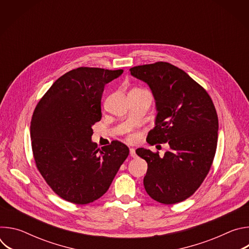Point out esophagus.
<instances>
[{
	"label": "esophagus",
	"mask_w": 249,
	"mask_h": 249,
	"mask_svg": "<svg viewBox=\"0 0 249 249\" xmlns=\"http://www.w3.org/2000/svg\"><path fill=\"white\" fill-rule=\"evenodd\" d=\"M130 156L132 157V158H136L137 157V155H136V151H135V149H130Z\"/></svg>",
	"instance_id": "esophagus-1"
}]
</instances>
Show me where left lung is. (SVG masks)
Returning <instances> with one entry per match:
<instances>
[{
	"mask_svg": "<svg viewBox=\"0 0 249 249\" xmlns=\"http://www.w3.org/2000/svg\"><path fill=\"white\" fill-rule=\"evenodd\" d=\"M130 72L150 87L156 100V126L148 143L170 148L163 157L136 150L148 163L145 189L162 204L184 201L200 187L216 154L219 121L214 103L188 74L169 63L137 66Z\"/></svg>",
	"mask_w": 249,
	"mask_h": 249,
	"instance_id": "left-lung-1",
	"label": "left lung"
}]
</instances>
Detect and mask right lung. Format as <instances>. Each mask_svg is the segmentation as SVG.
Returning <instances> with one entry per match:
<instances>
[{"mask_svg": "<svg viewBox=\"0 0 249 249\" xmlns=\"http://www.w3.org/2000/svg\"><path fill=\"white\" fill-rule=\"evenodd\" d=\"M123 70L81 67L60 77L39 100L30 122L36 166L61 198L85 205L108 190L129 148L112 141L97 149L92 125L101 119L104 86Z\"/></svg>", "mask_w": 249, "mask_h": 249, "instance_id": "obj_1", "label": "right lung"}]
</instances>
